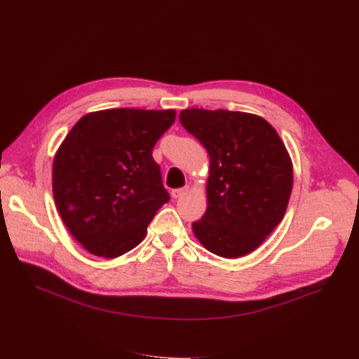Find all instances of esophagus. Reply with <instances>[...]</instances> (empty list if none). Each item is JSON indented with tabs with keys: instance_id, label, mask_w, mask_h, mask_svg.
Masks as SVG:
<instances>
[{
	"instance_id": "1",
	"label": "esophagus",
	"mask_w": 359,
	"mask_h": 359,
	"mask_svg": "<svg viewBox=\"0 0 359 359\" xmlns=\"http://www.w3.org/2000/svg\"><path fill=\"white\" fill-rule=\"evenodd\" d=\"M187 192H189V186L179 187V189H173V190H172V196H173L175 199H179V198H182L183 195H186Z\"/></svg>"
}]
</instances>
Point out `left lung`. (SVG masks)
Masks as SVG:
<instances>
[{
  "instance_id": "1",
  "label": "left lung",
  "mask_w": 359,
  "mask_h": 359,
  "mask_svg": "<svg viewBox=\"0 0 359 359\" xmlns=\"http://www.w3.org/2000/svg\"><path fill=\"white\" fill-rule=\"evenodd\" d=\"M210 157L208 208L192 224L201 244L224 258L254 251L280 224L293 187L292 160L261 116L190 108L179 115Z\"/></svg>"
}]
</instances>
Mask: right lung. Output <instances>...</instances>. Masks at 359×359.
Wrapping results in <instances>:
<instances>
[{
	"label": "right lung",
	"mask_w": 359,
	"mask_h": 359,
	"mask_svg": "<svg viewBox=\"0 0 359 359\" xmlns=\"http://www.w3.org/2000/svg\"><path fill=\"white\" fill-rule=\"evenodd\" d=\"M176 112L118 108L90 112L53 161V196L69 232L89 252L115 258L144 240L170 201L153 147Z\"/></svg>",
	"instance_id": "obj_1"
}]
</instances>
